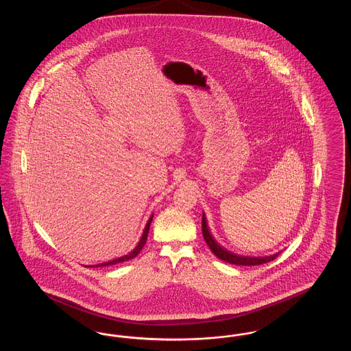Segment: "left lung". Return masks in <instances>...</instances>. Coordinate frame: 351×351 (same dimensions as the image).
Masks as SVG:
<instances>
[{"label":"left lung","instance_id":"8db88e82","mask_svg":"<svg viewBox=\"0 0 351 351\" xmlns=\"http://www.w3.org/2000/svg\"><path fill=\"white\" fill-rule=\"evenodd\" d=\"M202 235L205 242L208 243L209 249L212 252L219 258L221 261L230 263V265H237V266H258V265H263V263H268L274 259H276V256L280 252L272 254V255H267V256H245V255H238L234 254L232 251L226 250L225 247H222L217 241L213 238V235L210 233L209 228H208V222H206V217L205 215H202Z\"/></svg>","mask_w":351,"mask_h":351}]
</instances>
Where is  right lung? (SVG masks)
Masks as SVG:
<instances>
[{
	"label": "right lung",
	"mask_w": 351,
	"mask_h": 351,
	"mask_svg": "<svg viewBox=\"0 0 351 351\" xmlns=\"http://www.w3.org/2000/svg\"><path fill=\"white\" fill-rule=\"evenodd\" d=\"M152 217H154V215H151V217L149 218V221H147V223H146V226H145V229H143L142 237H141V239H139L138 245L134 247L133 251H130L129 254H126V255H123V256H119V258L112 259V261H109V262L99 263V265H95V266H90V267H105V266H113V265H117V263H121V262H126V261H130V259L135 258V256L141 252L142 247L145 246V243H146V241H147V235H149V230H150ZM88 267H89V266H88Z\"/></svg>",
	"instance_id": "1"
}]
</instances>
